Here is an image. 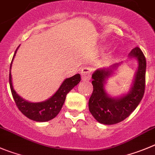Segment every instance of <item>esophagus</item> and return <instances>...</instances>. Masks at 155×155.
<instances>
[{
    "mask_svg": "<svg viewBox=\"0 0 155 155\" xmlns=\"http://www.w3.org/2000/svg\"><path fill=\"white\" fill-rule=\"evenodd\" d=\"M81 78L82 81H87L91 78V70L90 68L86 67L81 70Z\"/></svg>",
    "mask_w": 155,
    "mask_h": 155,
    "instance_id": "1",
    "label": "esophagus"
}]
</instances>
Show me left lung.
I'll return each mask as SVG.
<instances>
[{
	"label": "left lung",
	"mask_w": 155,
	"mask_h": 155,
	"mask_svg": "<svg viewBox=\"0 0 155 155\" xmlns=\"http://www.w3.org/2000/svg\"><path fill=\"white\" fill-rule=\"evenodd\" d=\"M129 56L138 59V68L127 94L113 98L110 97L104 89L106 81L119 64H113L109 68L97 69L92 74L94 91L88 103L89 110L96 120L102 124H116L126 119L136 109L145 94L146 72L145 55L140 48L135 47L129 53Z\"/></svg>",
	"instance_id": "left-lung-1"
}]
</instances>
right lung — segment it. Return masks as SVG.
I'll list each match as a JSON object with an SVG mask.
<instances>
[{
  "mask_svg": "<svg viewBox=\"0 0 155 155\" xmlns=\"http://www.w3.org/2000/svg\"><path fill=\"white\" fill-rule=\"evenodd\" d=\"M19 46L16 49L14 55L13 57L12 61L10 64V69L11 68L13 60L15 56L16 52L18 49ZM81 81L80 74H77L71 78L65 79L61 84L60 87L58 88L56 93L51 97L46 100L45 101L39 103H30L25 101L20 97L14 90L12 84V78L10 70L9 74V82H10V90L12 93L13 97L15 101L17 107L19 110L29 119H32L36 122H47L51 119H54L58 114L61 110L64 101H65L66 95L68 93L73 89L79 82Z\"/></svg>",
  "mask_w": 155,
  "mask_h": 155,
  "instance_id": "1",
  "label": "right lung"
}]
</instances>
